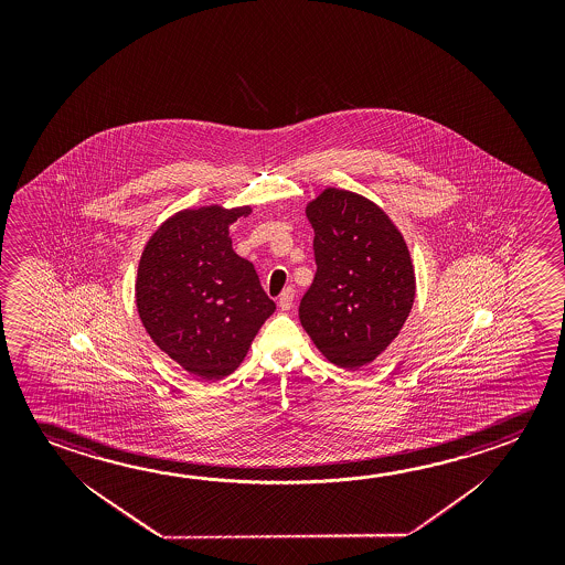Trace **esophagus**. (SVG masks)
Wrapping results in <instances>:
<instances>
[{
    "instance_id": "34e87169",
    "label": "esophagus",
    "mask_w": 565,
    "mask_h": 565,
    "mask_svg": "<svg viewBox=\"0 0 565 565\" xmlns=\"http://www.w3.org/2000/svg\"><path fill=\"white\" fill-rule=\"evenodd\" d=\"M294 299H296V291L291 287L284 289L278 299V306L281 307V311H289L294 307Z\"/></svg>"
}]
</instances>
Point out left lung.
I'll use <instances>...</instances> for the list:
<instances>
[{
	"label": "left lung",
	"instance_id": "obj_1",
	"mask_svg": "<svg viewBox=\"0 0 565 565\" xmlns=\"http://www.w3.org/2000/svg\"><path fill=\"white\" fill-rule=\"evenodd\" d=\"M317 274L299 319L324 359L359 371L398 337L416 297L406 241L371 199L327 186L306 206Z\"/></svg>",
	"mask_w": 565,
	"mask_h": 565
}]
</instances>
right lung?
<instances>
[{
    "mask_svg": "<svg viewBox=\"0 0 565 565\" xmlns=\"http://www.w3.org/2000/svg\"><path fill=\"white\" fill-rule=\"evenodd\" d=\"M250 213V204L179 211L139 258L141 323L171 361L204 382L236 371L276 311L252 262L232 250L231 224Z\"/></svg>",
    "mask_w": 565,
    "mask_h": 565,
    "instance_id": "obj_1",
    "label": "right lung"
}]
</instances>
